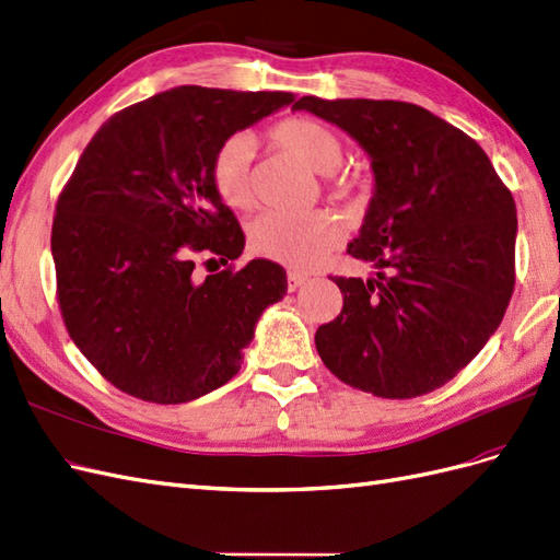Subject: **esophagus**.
<instances>
[{
  "mask_svg": "<svg viewBox=\"0 0 560 560\" xmlns=\"http://www.w3.org/2000/svg\"><path fill=\"white\" fill-rule=\"evenodd\" d=\"M308 280V276L306 273H299V270H290V273H287V290L290 292H296L299 287Z\"/></svg>",
  "mask_w": 560,
  "mask_h": 560,
  "instance_id": "esophagus-1",
  "label": "esophagus"
}]
</instances>
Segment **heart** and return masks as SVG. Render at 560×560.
I'll return each mask as SVG.
<instances>
[{"mask_svg":"<svg viewBox=\"0 0 560 560\" xmlns=\"http://www.w3.org/2000/svg\"><path fill=\"white\" fill-rule=\"evenodd\" d=\"M270 140L290 151L294 159L319 175H331L343 163L346 149L338 135L313 118H284L273 130ZM254 138L247 132L231 135L222 142L212 159V184L229 208L245 210L252 206V159ZM336 196H348L350 184L338 179L331 184ZM341 238L336 219L327 212L311 214H261L252 224V249L264 259L292 268H308L322 254H327Z\"/></svg>","mask_w":560,"mask_h":560,"instance_id":"heart-1","label":"heart"}]
</instances>
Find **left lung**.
<instances>
[{
  "instance_id": "left-lung-1",
  "label": "left lung",
  "mask_w": 560,
  "mask_h": 560,
  "mask_svg": "<svg viewBox=\"0 0 560 560\" xmlns=\"http://www.w3.org/2000/svg\"><path fill=\"white\" fill-rule=\"evenodd\" d=\"M292 109L346 130L374 171L348 254L378 273L334 278L343 311L317 329L319 358L376 397L428 395L477 358L510 306L512 191L469 135L418 105L306 95Z\"/></svg>"
}]
</instances>
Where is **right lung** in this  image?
Listing matches in <instances>:
<instances>
[{"label": "right lung", "mask_w": 560, "mask_h": 560, "mask_svg": "<svg viewBox=\"0 0 560 560\" xmlns=\"http://www.w3.org/2000/svg\"><path fill=\"white\" fill-rule=\"evenodd\" d=\"M294 93L179 86L100 126L62 189L50 252L72 341L124 393L191 401L241 371L261 313L287 294L280 264L196 280V254L238 259L245 235L212 184L233 132Z\"/></svg>", "instance_id": "add662e5"}]
</instances>
